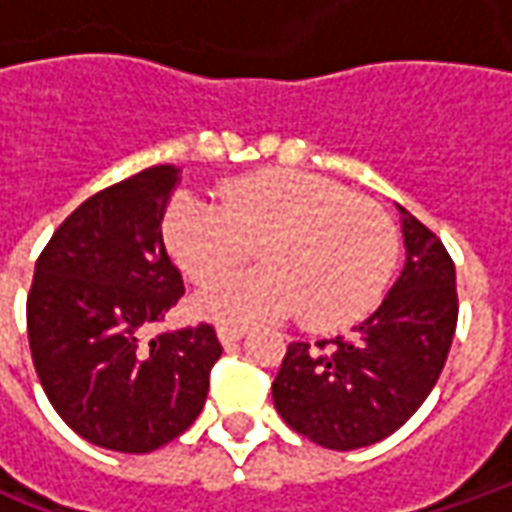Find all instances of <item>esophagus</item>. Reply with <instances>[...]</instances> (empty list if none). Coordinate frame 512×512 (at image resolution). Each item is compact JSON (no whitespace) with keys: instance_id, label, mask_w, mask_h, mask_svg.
<instances>
[{"instance_id":"esophagus-1","label":"esophagus","mask_w":512,"mask_h":512,"mask_svg":"<svg viewBox=\"0 0 512 512\" xmlns=\"http://www.w3.org/2000/svg\"><path fill=\"white\" fill-rule=\"evenodd\" d=\"M244 334H246V329L244 326H238V323H219V326H216V337L222 340V345L238 343Z\"/></svg>"}]
</instances>
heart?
<instances>
[{
	"mask_svg": "<svg viewBox=\"0 0 512 512\" xmlns=\"http://www.w3.org/2000/svg\"><path fill=\"white\" fill-rule=\"evenodd\" d=\"M161 230L194 285L235 271L257 244L263 268L224 279L197 301L219 321L299 312L307 329H343L376 307L397 260L395 224L378 202L290 169L227 180L219 202L178 197Z\"/></svg>",
	"mask_w": 512,
	"mask_h": 512,
	"instance_id": "1",
	"label": "heart"
}]
</instances>
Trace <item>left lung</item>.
<instances>
[{
	"mask_svg": "<svg viewBox=\"0 0 512 512\" xmlns=\"http://www.w3.org/2000/svg\"><path fill=\"white\" fill-rule=\"evenodd\" d=\"M406 266L370 318L348 337L290 343L271 384L290 428L329 450L392 436L430 395L450 354L458 290L450 252L400 208Z\"/></svg>",
	"mask_w": 512,
	"mask_h": 512,
	"instance_id": "8db88e82",
	"label": "left lung"
}]
</instances>
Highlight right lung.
Wrapping results in <instances>:
<instances>
[{"label":"right lung","instance_id":"right-lung-1","mask_svg":"<svg viewBox=\"0 0 512 512\" xmlns=\"http://www.w3.org/2000/svg\"><path fill=\"white\" fill-rule=\"evenodd\" d=\"M178 172L158 164L93 194L35 263L27 334L43 392L68 428L106 450L178 439L222 356L211 323L150 337L183 296L161 238Z\"/></svg>","mask_w":512,"mask_h":512}]
</instances>
